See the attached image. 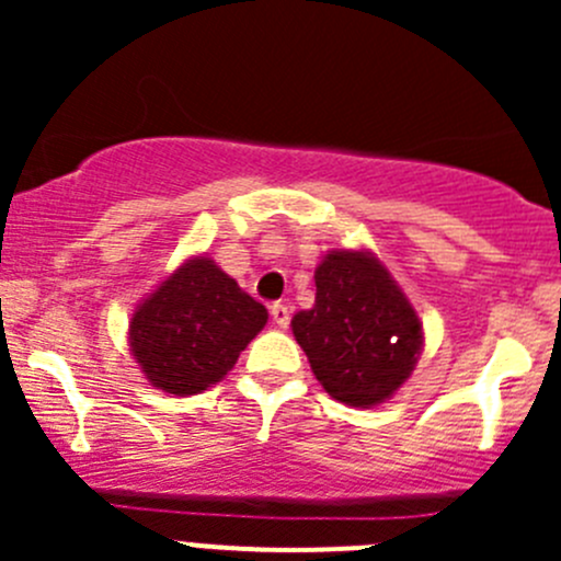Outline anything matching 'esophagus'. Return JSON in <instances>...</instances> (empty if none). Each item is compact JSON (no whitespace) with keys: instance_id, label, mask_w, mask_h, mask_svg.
I'll return each mask as SVG.
<instances>
[{"instance_id":"1","label":"esophagus","mask_w":561,"mask_h":561,"mask_svg":"<svg viewBox=\"0 0 561 561\" xmlns=\"http://www.w3.org/2000/svg\"><path fill=\"white\" fill-rule=\"evenodd\" d=\"M271 320H274L276 328L290 325V309H287V304H274L271 307Z\"/></svg>"}]
</instances>
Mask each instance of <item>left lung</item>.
Listing matches in <instances>:
<instances>
[{
	"instance_id": "obj_1",
	"label": "left lung",
	"mask_w": 561,
	"mask_h": 561,
	"mask_svg": "<svg viewBox=\"0 0 561 561\" xmlns=\"http://www.w3.org/2000/svg\"><path fill=\"white\" fill-rule=\"evenodd\" d=\"M314 307L293 317V336L314 377L342 404H382L421 358V317L366 249L328 252L314 268Z\"/></svg>"
}]
</instances>
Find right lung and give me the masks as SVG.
<instances>
[{"label": "right lung", "instance_id": "add662e5", "mask_svg": "<svg viewBox=\"0 0 561 561\" xmlns=\"http://www.w3.org/2000/svg\"><path fill=\"white\" fill-rule=\"evenodd\" d=\"M268 312L211 257L195 254L138 304L129 350L154 388L195 396L225 380Z\"/></svg>", "mask_w": 561, "mask_h": 561}]
</instances>
